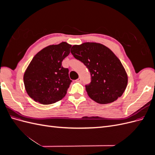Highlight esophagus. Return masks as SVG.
I'll use <instances>...</instances> for the list:
<instances>
[{
	"instance_id": "obj_1",
	"label": "esophagus",
	"mask_w": 155,
	"mask_h": 155,
	"mask_svg": "<svg viewBox=\"0 0 155 155\" xmlns=\"http://www.w3.org/2000/svg\"><path fill=\"white\" fill-rule=\"evenodd\" d=\"M76 81L80 83V82L81 81V78H79L77 79V80H76Z\"/></svg>"
}]
</instances>
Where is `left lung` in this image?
Instances as JSON below:
<instances>
[{
  "label": "left lung",
  "instance_id": "left-lung-1",
  "mask_svg": "<svg viewBox=\"0 0 155 155\" xmlns=\"http://www.w3.org/2000/svg\"><path fill=\"white\" fill-rule=\"evenodd\" d=\"M70 51L91 73V82L85 88L92 100L107 104L121 96L127 85V74L120 59L109 48L88 42L74 45Z\"/></svg>",
  "mask_w": 155,
  "mask_h": 155
}]
</instances>
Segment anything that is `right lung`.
Segmentation results:
<instances>
[{"label": "right lung", "mask_w": 155, "mask_h": 155, "mask_svg": "<svg viewBox=\"0 0 155 155\" xmlns=\"http://www.w3.org/2000/svg\"><path fill=\"white\" fill-rule=\"evenodd\" d=\"M71 46L66 42L48 46L31 61L23 79L28 94L36 102L49 105L66 95L72 80L62 61L69 55Z\"/></svg>", "instance_id": "right-lung-1"}]
</instances>
